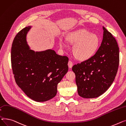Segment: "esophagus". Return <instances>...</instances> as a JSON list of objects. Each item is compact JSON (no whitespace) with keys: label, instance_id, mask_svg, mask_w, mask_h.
<instances>
[{"label":"esophagus","instance_id":"34e87169","mask_svg":"<svg viewBox=\"0 0 126 126\" xmlns=\"http://www.w3.org/2000/svg\"><path fill=\"white\" fill-rule=\"evenodd\" d=\"M68 64V66H69V68H72L73 63L71 61H69Z\"/></svg>","mask_w":126,"mask_h":126}]
</instances>
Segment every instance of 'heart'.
I'll use <instances>...</instances> for the list:
<instances>
[{
  "label": "heart",
  "mask_w": 126,
  "mask_h": 126,
  "mask_svg": "<svg viewBox=\"0 0 126 126\" xmlns=\"http://www.w3.org/2000/svg\"><path fill=\"white\" fill-rule=\"evenodd\" d=\"M66 40L74 44L73 54L81 61L88 60L93 56L100 45V40L97 35L82 29L69 33L66 35ZM59 45L62 48H65L67 47V43L65 40L60 39Z\"/></svg>",
  "instance_id": "obj_1"
}]
</instances>
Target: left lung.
Listing matches in <instances>:
<instances>
[{
  "label": "left lung",
  "instance_id": "8db88e82",
  "mask_svg": "<svg viewBox=\"0 0 126 126\" xmlns=\"http://www.w3.org/2000/svg\"><path fill=\"white\" fill-rule=\"evenodd\" d=\"M102 43L94 55L73 66L80 97L94 98L113 83L119 65V48L112 34L103 26Z\"/></svg>",
  "mask_w": 126,
  "mask_h": 126
}]
</instances>
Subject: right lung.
Wrapping results in <instances>:
<instances>
[{"instance_id":"1","label":"right lung","mask_w":126,"mask_h":126,"mask_svg":"<svg viewBox=\"0 0 126 126\" xmlns=\"http://www.w3.org/2000/svg\"><path fill=\"white\" fill-rule=\"evenodd\" d=\"M31 27L22 29L15 37L12 68L17 84L27 97L45 102L56 95L57 84L68 71L69 59L51 49L35 52L29 49L26 35Z\"/></svg>"}]
</instances>
